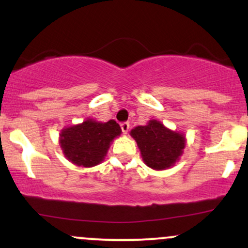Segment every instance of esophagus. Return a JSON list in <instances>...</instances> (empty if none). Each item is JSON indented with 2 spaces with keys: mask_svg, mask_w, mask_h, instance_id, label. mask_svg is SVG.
Masks as SVG:
<instances>
[{
  "mask_svg": "<svg viewBox=\"0 0 248 248\" xmlns=\"http://www.w3.org/2000/svg\"><path fill=\"white\" fill-rule=\"evenodd\" d=\"M120 126H121V129H122V132H124V134H127L128 130H129V122H122Z\"/></svg>",
  "mask_w": 248,
  "mask_h": 248,
  "instance_id": "34e87169",
  "label": "esophagus"
}]
</instances>
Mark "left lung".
Listing matches in <instances>:
<instances>
[{
    "mask_svg": "<svg viewBox=\"0 0 248 248\" xmlns=\"http://www.w3.org/2000/svg\"><path fill=\"white\" fill-rule=\"evenodd\" d=\"M138 143L142 160L154 170H164L179 160L186 147L183 134L168 129L157 120H150L146 126L130 130Z\"/></svg>",
    "mask_w": 248,
    "mask_h": 248,
    "instance_id": "1",
    "label": "left lung"
}]
</instances>
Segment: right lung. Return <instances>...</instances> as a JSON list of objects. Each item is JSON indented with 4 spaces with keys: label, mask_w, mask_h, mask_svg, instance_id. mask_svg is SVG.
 I'll list each match as a JSON object with an SVG mask.
<instances>
[{
    "label": "right lung",
    "mask_w": 248,
    "mask_h": 248,
    "mask_svg": "<svg viewBox=\"0 0 248 248\" xmlns=\"http://www.w3.org/2000/svg\"><path fill=\"white\" fill-rule=\"evenodd\" d=\"M121 134L114 120L99 122L92 119L64 128L59 138L62 153L78 167L91 168L104 161L112 141Z\"/></svg>",
    "instance_id": "right-lung-1"
}]
</instances>
